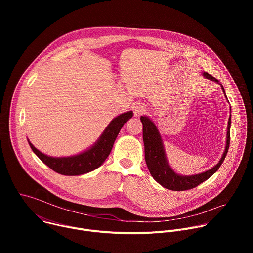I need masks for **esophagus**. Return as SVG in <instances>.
Returning a JSON list of instances; mask_svg holds the SVG:
<instances>
[{
	"mask_svg": "<svg viewBox=\"0 0 253 253\" xmlns=\"http://www.w3.org/2000/svg\"><path fill=\"white\" fill-rule=\"evenodd\" d=\"M145 111H146L145 107H144L142 104H140V103L134 104V106H133V112H134V115L136 117H139L140 115H142Z\"/></svg>",
	"mask_w": 253,
	"mask_h": 253,
	"instance_id": "1",
	"label": "esophagus"
}]
</instances>
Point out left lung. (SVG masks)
Here are the masks:
<instances>
[{
  "label": "left lung",
  "mask_w": 253,
  "mask_h": 253,
  "mask_svg": "<svg viewBox=\"0 0 253 253\" xmlns=\"http://www.w3.org/2000/svg\"><path fill=\"white\" fill-rule=\"evenodd\" d=\"M204 78L209 79L217 83L222 91L224 96L226 97L224 88L222 84L216 78L211 76L206 72H202ZM227 99V97H226ZM231 110V108H230ZM143 124V142H144V150H145V161L151 176L154 178L156 182H158L161 186L166 189H170L173 191H183L194 188L204 182L205 180L210 178L216 171H217L224 161L226 154L229 148L230 142V125H231V114L228 119L227 124V132H226V142H225V149L223 154L217 164L214 165L212 168L193 175H182L177 173L169 164L164 143L161 137V134L154 123V121L148 116H141L140 118Z\"/></svg>",
  "instance_id": "left-lung-1"
}]
</instances>
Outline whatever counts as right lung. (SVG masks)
<instances>
[{
	"label": "right lung",
	"mask_w": 253,
	"mask_h": 253,
	"mask_svg": "<svg viewBox=\"0 0 253 253\" xmlns=\"http://www.w3.org/2000/svg\"><path fill=\"white\" fill-rule=\"evenodd\" d=\"M132 117V111H127L118 115L108 124L92 146L78 154L71 156H49L38 150L30 142V140L28 138L27 139L33 152L55 172L67 176L82 175L97 169L104 163L106 158L109 156L114 142L124 123H126Z\"/></svg>",
	"instance_id": "right-lung-1"
}]
</instances>
